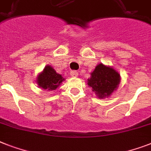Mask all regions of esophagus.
Instances as JSON below:
<instances>
[{"mask_svg": "<svg viewBox=\"0 0 151 151\" xmlns=\"http://www.w3.org/2000/svg\"><path fill=\"white\" fill-rule=\"evenodd\" d=\"M70 75H71L72 77H78V71H76V70H71V72H70Z\"/></svg>", "mask_w": 151, "mask_h": 151, "instance_id": "34e87169", "label": "esophagus"}]
</instances>
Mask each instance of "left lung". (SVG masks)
Masks as SVG:
<instances>
[{
    "mask_svg": "<svg viewBox=\"0 0 151 151\" xmlns=\"http://www.w3.org/2000/svg\"><path fill=\"white\" fill-rule=\"evenodd\" d=\"M88 79V84L99 99L109 96L116 90L120 82L119 73L110 67L100 63Z\"/></svg>",
    "mask_w": 151,
    "mask_h": 151,
    "instance_id": "8db88e82",
    "label": "left lung"
}]
</instances>
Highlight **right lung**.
Here are the masks:
<instances>
[{
  "instance_id": "add662e5",
  "label": "right lung",
  "mask_w": 151,
  "mask_h": 151,
  "mask_svg": "<svg viewBox=\"0 0 151 151\" xmlns=\"http://www.w3.org/2000/svg\"><path fill=\"white\" fill-rule=\"evenodd\" d=\"M64 78L56 72L50 66H46L43 71L40 73L37 78L38 85L45 90H56L59 85L63 81Z\"/></svg>"
}]
</instances>
